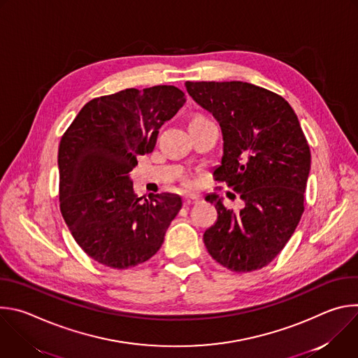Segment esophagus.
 I'll use <instances>...</instances> for the list:
<instances>
[{
  "label": "esophagus",
  "mask_w": 358,
  "mask_h": 358,
  "mask_svg": "<svg viewBox=\"0 0 358 358\" xmlns=\"http://www.w3.org/2000/svg\"><path fill=\"white\" fill-rule=\"evenodd\" d=\"M198 201V196L194 195V194H189V195H185L184 196V206H191V203L196 202Z\"/></svg>",
  "instance_id": "34e87169"
}]
</instances>
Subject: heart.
I'll list each match as a JSON object with an SVG mask.
<instances>
[{
	"mask_svg": "<svg viewBox=\"0 0 358 358\" xmlns=\"http://www.w3.org/2000/svg\"><path fill=\"white\" fill-rule=\"evenodd\" d=\"M198 117H199V116H198Z\"/></svg>",
	"mask_w": 358,
	"mask_h": 358,
	"instance_id": "1",
	"label": "heart"
}]
</instances>
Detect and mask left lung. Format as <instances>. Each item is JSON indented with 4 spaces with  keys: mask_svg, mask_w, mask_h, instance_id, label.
<instances>
[{
    "mask_svg": "<svg viewBox=\"0 0 358 358\" xmlns=\"http://www.w3.org/2000/svg\"><path fill=\"white\" fill-rule=\"evenodd\" d=\"M185 87L221 126L215 180L234 187L243 201L235 213L218 194L206 196L218 218L203 232V243L234 272L261 269L285 248L303 214L309 144L292 106L271 90L239 80L185 82Z\"/></svg>",
    "mask_w": 358,
    "mask_h": 358,
    "instance_id": "obj_1",
    "label": "left lung"
}]
</instances>
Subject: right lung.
Segmentation results:
<instances>
[{
	"mask_svg": "<svg viewBox=\"0 0 358 358\" xmlns=\"http://www.w3.org/2000/svg\"><path fill=\"white\" fill-rule=\"evenodd\" d=\"M185 103L176 86L124 89L80 109L58 151L62 217L96 262L127 269L148 261L182 207L177 194L137 196V156L151 152L159 129Z\"/></svg>",
	"mask_w": 358,
	"mask_h": 358,
	"instance_id": "right-lung-1",
	"label": "right lung"
}]
</instances>
